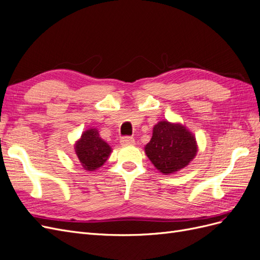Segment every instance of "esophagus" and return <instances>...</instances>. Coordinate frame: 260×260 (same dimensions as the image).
<instances>
[{"label":"esophagus","instance_id":"esophagus-1","mask_svg":"<svg viewBox=\"0 0 260 260\" xmlns=\"http://www.w3.org/2000/svg\"><path fill=\"white\" fill-rule=\"evenodd\" d=\"M120 144L123 146H127V145H133L135 144V139L132 137H122L120 139Z\"/></svg>","mask_w":260,"mask_h":260}]
</instances>
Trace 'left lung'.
<instances>
[{
    "instance_id": "obj_1",
    "label": "left lung",
    "mask_w": 260,
    "mask_h": 260,
    "mask_svg": "<svg viewBox=\"0 0 260 260\" xmlns=\"http://www.w3.org/2000/svg\"><path fill=\"white\" fill-rule=\"evenodd\" d=\"M198 152L194 136L183 125L159 121L153 129V137L145 146V153L154 166L165 175L187 166Z\"/></svg>"
}]
</instances>
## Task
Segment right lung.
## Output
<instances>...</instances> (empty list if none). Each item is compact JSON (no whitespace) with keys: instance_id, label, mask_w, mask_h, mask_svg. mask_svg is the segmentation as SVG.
I'll return each instance as SVG.
<instances>
[{"instance_id":"1","label":"right lung","mask_w":260,"mask_h":260,"mask_svg":"<svg viewBox=\"0 0 260 260\" xmlns=\"http://www.w3.org/2000/svg\"><path fill=\"white\" fill-rule=\"evenodd\" d=\"M112 149L100 138L96 129H89L82 133L76 144V154L85 170L93 171L103 166Z\"/></svg>"}]
</instances>
